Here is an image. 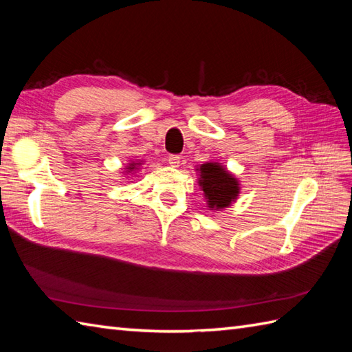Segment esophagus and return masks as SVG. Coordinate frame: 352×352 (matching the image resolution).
Instances as JSON below:
<instances>
[{"label":"esophagus","mask_w":352,"mask_h":352,"mask_svg":"<svg viewBox=\"0 0 352 352\" xmlns=\"http://www.w3.org/2000/svg\"><path fill=\"white\" fill-rule=\"evenodd\" d=\"M168 163L170 164L172 168H178V166H180V155H169Z\"/></svg>","instance_id":"1"}]
</instances>
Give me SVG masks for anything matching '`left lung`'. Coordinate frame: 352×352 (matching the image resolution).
<instances>
[{
  "mask_svg": "<svg viewBox=\"0 0 352 352\" xmlns=\"http://www.w3.org/2000/svg\"><path fill=\"white\" fill-rule=\"evenodd\" d=\"M197 170L198 184L204 192L208 210L221 212L236 203L241 193V183L222 163L206 162L199 164Z\"/></svg>",
  "mask_w": 352,
  "mask_h": 352,
  "instance_id": "left-lung-1",
  "label": "left lung"
}]
</instances>
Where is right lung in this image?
<instances>
[{
	"mask_svg": "<svg viewBox=\"0 0 352 352\" xmlns=\"http://www.w3.org/2000/svg\"><path fill=\"white\" fill-rule=\"evenodd\" d=\"M142 160H136V162H130V163H126V166L125 168H122L124 169V172L122 174L124 175H130V174H136V172L140 169V166H142Z\"/></svg>",
	"mask_w": 352,
	"mask_h": 352,
	"instance_id": "1",
	"label": "right lung"
}]
</instances>
